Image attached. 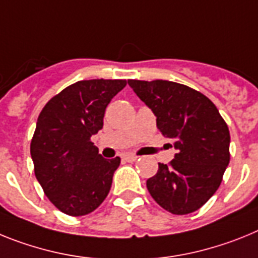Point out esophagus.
<instances>
[{"label": "esophagus", "mask_w": 258, "mask_h": 258, "mask_svg": "<svg viewBox=\"0 0 258 258\" xmlns=\"http://www.w3.org/2000/svg\"><path fill=\"white\" fill-rule=\"evenodd\" d=\"M123 160L126 161V162H134V161L138 160V156H135V154L132 153H126L123 154Z\"/></svg>", "instance_id": "34e87169"}]
</instances>
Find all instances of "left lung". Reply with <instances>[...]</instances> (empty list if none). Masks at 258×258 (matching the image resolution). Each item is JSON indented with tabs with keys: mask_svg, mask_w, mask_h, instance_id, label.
Segmentation results:
<instances>
[{
	"mask_svg": "<svg viewBox=\"0 0 258 258\" xmlns=\"http://www.w3.org/2000/svg\"><path fill=\"white\" fill-rule=\"evenodd\" d=\"M128 86L178 151L169 165L158 163L148 191L172 214L200 209L216 194L230 162L227 124L207 96L187 86L169 80H128Z\"/></svg>",
	"mask_w": 258,
	"mask_h": 258,
	"instance_id": "1",
	"label": "left lung"
}]
</instances>
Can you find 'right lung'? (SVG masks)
<instances>
[{"instance_id": "obj_1", "label": "right lung", "mask_w": 258, "mask_h": 258, "mask_svg": "<svg viewBox=\"0 0 258 258\" xmlns=\"http://www.w3.org/2000/svg\"><path fill=\"white\" fill-rule=\"evenodd\" d=\"M126 80L76 82L44 106L31 142L36 179L55 208L86 216L106 199L119 157L106 160L91 142L104 126L111 98Z\"/></svg>"}]
</instances>
